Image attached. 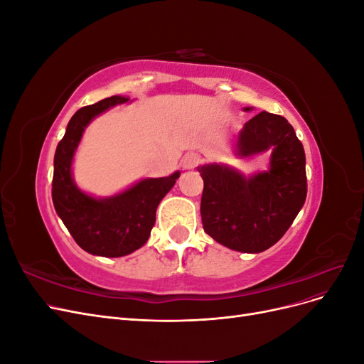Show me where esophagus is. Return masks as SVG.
<instances>
[{
  "instance_id": "1",
  "label": "esophagus",
  "mask_w": 364,
  "mask_h": 364,
  "mask_svg": "<svg viewBox=\"0 0 364 364\" xmlns=\"http://www.w3.org/2000/svg\"><path fill=\"white\" fill-rule=\"evenodd\" d=\"M200 162V156L197 155V153H188V155H185L182 159V165L183 168H194L197 167V164Z\"/></svg>"
}]
</instances>
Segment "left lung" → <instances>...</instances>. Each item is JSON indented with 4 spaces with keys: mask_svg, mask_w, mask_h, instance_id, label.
<instances>
[{
    "mask_svg": "<svg viewBox=\"0 0 364 364\" xmlns=\"http://www.w3.org/2000/svg\"><path fill=\"white\" fill-rule=\"evenodd\" d=\"M237 147L241 156L272 149L270 170L246 179L225 165L197 168L203 179L202 223L220 245L258 253L281 240L305 203V151L289 121L266 111L247 121Z\"/></svg>",
    "mask_w": 364,
    "mask_h": 364,
    "instance_id": "8db88e82",
    "label": "left lung"
}]
</instances>
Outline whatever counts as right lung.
<instances>
[{
  "instance_id": "obj_1",
  "label": "right lung",
  "mask_w": 364,
  "mask_h": 364,
  "mask_svg": "<svg viewBox=\"0 0 364 364\" xmlns=\"http://www.w3.org/2000/svg\"><path fill=\"white\" fill-rule=\"evenodd\" d=\"M129 97L112 95L77 111L54 153L53 203L74 241L98 257L118 258L139 249L150 237L156 208L179 178V171L159 179H144L127 191L97 200L82 193L73 182L71 162L77 144L90 121L111 106L126 103Z\"/></svg>"
}]
</instances>
